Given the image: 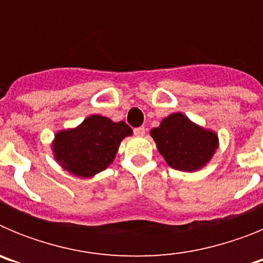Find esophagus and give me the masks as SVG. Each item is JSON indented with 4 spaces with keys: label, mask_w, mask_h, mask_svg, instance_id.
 I'll return each instance as SVG.
<instances>
[{
    "label": "esophagus",
    "mask_w": 263,
    "mask_h": 263,
    "mask_svg": "<svg viewBox=\"0 0 263 263\" xmlns=\"http://www.w3.org/2000/svg\"><path fill=\"white\" fill-rule=\"evenodd\" d=\"M145 132H146L145 126H139V127H136V129H134V134H136V136H143V134H145Z\"/></svg>",
    "instance_id": "obj_1"
}]
</instances>
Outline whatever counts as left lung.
Returning a JSON list of instances; mask_svg holds the SVG:
<instances>
[{
    "mask_svg": "<svg viewBox=\"0 0 263 263\" xmlns=\"http://www.w3.org/2000/svg\"><path fill=\"white\" fill-rule=\"evenodd\" d=\"M159 153L167 163L180 171H195L212 158L217 136L192 124L182 113H174L152 130Z\"/></svg>",
    "mask_w": 263,
    "mask_h": 263,
    "instance_id": "obj_1",
    "label": "left lung"
}]
</instances>
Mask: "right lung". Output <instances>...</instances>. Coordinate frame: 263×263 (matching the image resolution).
Masks as SVG:
<instances>
[{
	"instance_id": "1",
	"label": "right lung",
	"mask_w": 263,
	"mask_h": 263,
	"mask_svg": "<svg viewBox=\"0 0 263 263\" xmlns=\"http://www.w3.org/2000/svg\"><path fill=\"white\" fill-rule=\"evenodd\" d=\"M132 133L124 121L113 122L103 116H90L76 129L57 134L55 158L73 175L89 178L111 163L121 141Z\"/></svg>"
}]
</instances>
